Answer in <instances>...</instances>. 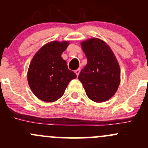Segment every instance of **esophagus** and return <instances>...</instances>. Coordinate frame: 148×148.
<instances>
[{
    "label": "esophagus",
    "mask_w": 148,
    "mask_h": 148,
    "mask_svg": "<svg viewBox=\"0 0 148 148\" xmlns=\"http://www.w3.org/2000/svg\"><path fill=\"white\" fill-rule=\"evenodd\" d=\"M80 71H81V69H80L79 68L76 69V70H75V73H76V76H79V73H80Z\"/></svg>",
    "instance_id": "34e87169"
}]
</instances>
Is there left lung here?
I'll return each mask as SVG.
<instances>
[{
	"label": "left lung",
	"mask_w": 148,
	"mask_h": 148,
	"mask_svg": "<svg viewBox=\"0 0 148 148\" xmlns=\"http://www.w3.org/2000/svg\"><path fill=\"white\" fill-rule=\"evenodd\" d=\"M88 59L79 75L92 101L103 102L115 95L120 83V69L114 53L105 42L91 38L81 42Z\"/></svg>",
	"instance_id": "1"
}]
</instances>
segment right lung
Returning <instances> with one entry per match:
<instances>
[{
    "label": "right lung",
    "instance_id": "1",
    "mask_svg": "<svg viewBox=\"0 0 148 148\" xmlns=\"http://www.w3.org/2000/svg\"><path fill=\"white\" fill-rule=\"evenodd\" d=\"M67 41H53L44 45L35 54L28 71V82L38 99L55 101L63 95L76 74L67 67L61 55L68 47Z\"/></svg>",
    "mask_w": 148,
    "mask_h": 148
}]
</instances>
